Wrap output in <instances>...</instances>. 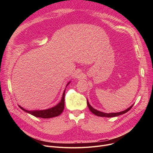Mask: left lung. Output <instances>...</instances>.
I'll return each instance as SVG.
<instances>
[{
    "mask_svg": "<svg viewBox=\"0 0 153 153\" xmlns=\"http://www.w3.org/2000/svg\"><path fill=\"white\" fill-rule=\"evenodd\" d=\"M87 105H88L89 110L92 112V113H93L94 114H95L97 116L105 117H116V116H120L121 114L127 113L128 111L130 110V109L133 107L134 104H133L131 106H130L128 108H127L126 110H125L124 111L118 112V113H103V112H102V111L96 110V109H94L93 106H91V105L89 103L88 99H87Z\"/></svg>",
    "mask_w": 153,
    "mask_h": 153,
    "instance_id": "8db88e82",
    "label": "left lung"
}]
</instances>
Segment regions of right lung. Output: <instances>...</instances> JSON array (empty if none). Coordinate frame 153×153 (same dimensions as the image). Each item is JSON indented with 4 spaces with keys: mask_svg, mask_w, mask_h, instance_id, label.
<instances>
[{
    "mask_svg": "<svg viewBox=\"0 0 153 153\" xmlns=\"http://www.w3.org/2000/svg\"><path fill=\"white\" fill-rule=\"evenodd\" d=\"M70 81L67 84L66 88H65L63 95L62 97V99L60 102L57 103L56 106L46 109V110H31L29 111L27 110H25V108H22L21 106L18 105L20 109H22L23 111H25L27 113H29L35 117H40L43 119H48V118H52L54 117H57L59 116L63 111L64 106H65V90L67 88V86L70 83Z\"/></svg>",
    "mask_w": 153,
    "mask_h": 153,
    "instance_id": "add662e5",
    "label": "right lung"
}]
</instances>
